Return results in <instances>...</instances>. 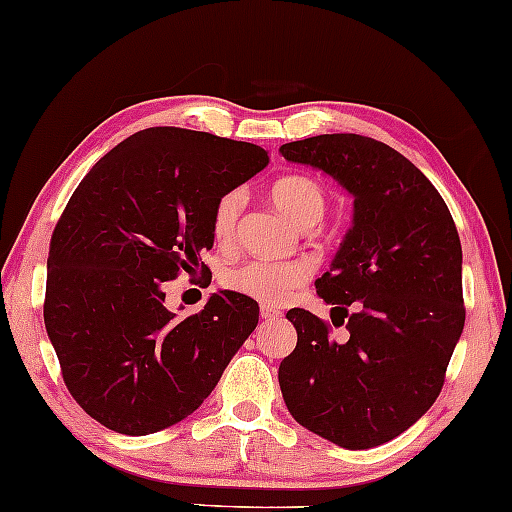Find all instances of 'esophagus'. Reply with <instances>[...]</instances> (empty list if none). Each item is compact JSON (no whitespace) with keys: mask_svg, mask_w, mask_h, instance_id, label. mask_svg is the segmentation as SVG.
<instances>
[{"mask_svg":"<svg viewBox=\"0 0 512 512\" xmlns=\"http://www.w3.org/2000/svg\"><path fill=\"white\" fill-rule=\"evenodd\" d=\"M261 317H263V320H277V317H282V310L270 308V305H263Z\"/></svg>","mask_w":512,"mask_h":512,"instance_id":"34e87169","label":"esophagus"}]
</instances>
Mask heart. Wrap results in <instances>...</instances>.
Masks as SVG:
<instances>
[{"label": "heart", "instance_id": "obj_1", "mask_svg": "<svg viewBox=\"0 0 512 512\" xmlns=\"http://www.w3.org/2000/svg\"><path fill=\"white\" fill-rule=\"evenodd\" d=\"M272 202L284 211L298 228H310L327 211V190L313 176H284L272 185ZM244 207L242 190H230L216 199L211 211V235L225 247L235 240L237 223ZM308 270L294 261H244L223 275V284L235 294H242L263 305H280L291 291L303 287Z\"/></svg>", "mask_w": 512, "mask_h": 512}]
</instances>
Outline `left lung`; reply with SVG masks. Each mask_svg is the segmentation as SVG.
Instances as JSON below:
<instances>
[{"label":"left lung","instance_id":"left-lung-1","mask_svg":"<svg viewBox=\"0 0 512 512\" xmlns=\"http://www.w3.org/2000/svg\"><path fill=\"white\" fill-rule=\"evenodd\" d=\"M280 152L355 197L353 228L315 282L350 338L334 341L329 322L291 308L298 341L277 371L282 397L324 440L378 447L414 426L444 386L466 322L459 232L435 185L386 143L322 134Z\"/></svg>","mask_w":512,"mask_h":512}]
</instances>
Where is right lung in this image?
Wrapping results in <instances>:
<instances>
[{
	"mask_svg": "<svg viewBox=\"0 0 512 512\" xmlns=\"http://www.w3.org/2000/svg\"><path fill=\"white\" fill-rule=\"evenodd\" d=\"M261 145L152 126L112 148L65 204L46 261L44 324L70 395L122 435L183 421L258 324V303L218 291L176 320L164 282L202 272L216 199L268 164Z\"/></svg>",
	"mask_w": 512,
	"mask_h": 512,
	"instance_id": "obj_1",
	"label": "right lung"
}]
</instances>
